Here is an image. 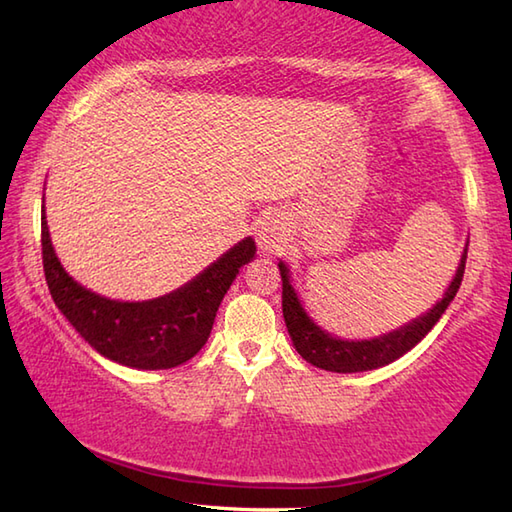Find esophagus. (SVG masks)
<instances>
[{
	"mask_svg": "<svg viewBox=\"0 0 512 512\" xmlns=\"http://www.w3.org/2000/svg\"><path fill=\"white\" fill-rule=\"evenodd\" d=\"M288 237V224L279 213L266 215L257 226V242L264 253H275V250L286 242Z\"/></svg>",
	"mask_w": 512,
	"mask_h": 512,
	"instance_id": "esophagus-1",
	"label": "esophagus"
}]
</instances>
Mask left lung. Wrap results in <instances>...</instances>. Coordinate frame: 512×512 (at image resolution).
I'll use <instances>...</instances> for the list:
<instances>
[{
    "instance_id": "obj_1",
    "label": "left lung",
    "mask_w": 512,
    "mask_h": 512,
    "mask_svg": "<svg viewBox=\"0 0 512 512\" xmlns=\"http://www.w3.org/2000/svg\"><path fill=\"white\" fill-rule=\"evenodd\" d=\"M466 253H469V248H464L458 273H455L447 295L433 306V310H429L424 317L411 321L405 328L394 330L372 341H343L336 339V336H330L328 332H323L319 325H314V321L303 312L295 288L290 286L286 264L279 262L281 284H284V288H281V308H284L286 328L292 336V343H295L297 352L306 358L308 363L339 374L367 372V369H376L396 361V358L407 354L411 347H416L424 336L431 332L433 325L440 321L444 310L449 308L453 297L458 295L464 277Z\"/></svg>"
}]
</instances>
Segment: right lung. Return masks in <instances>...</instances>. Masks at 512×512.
I'll return each instance as SVG.
<instances>
[{
    "instance_id": "add662e5",
    "label": "right lung",
    "mask_w": 512,
    "mask_h": 512,
    "mask_svg": "<svg viewBox=\"0 0 512 512\" xmlns=\"http://www.w3.org/2000/svg\"><path fill=\"white\" fill-rule=\"evenodd\" d=\"M41 257L54 303L96 352L127 367L169 369L202 350L226 290L239 268L255 257V242L242 239L184 288L143 303L112 301L76 284L54 255L46 213Z\"/></svg>"
}]
</instances>
